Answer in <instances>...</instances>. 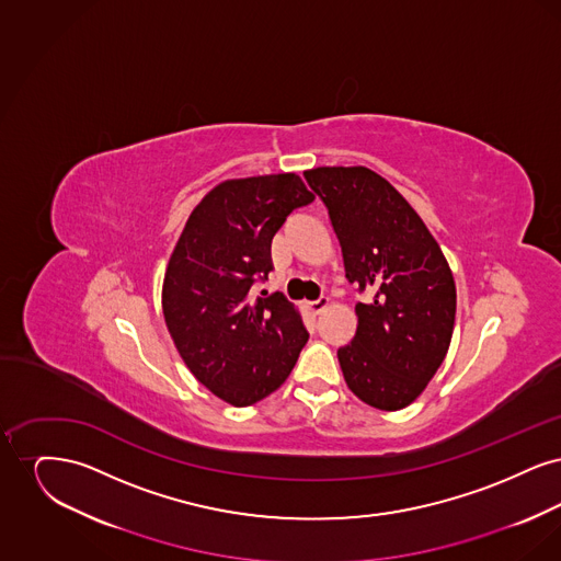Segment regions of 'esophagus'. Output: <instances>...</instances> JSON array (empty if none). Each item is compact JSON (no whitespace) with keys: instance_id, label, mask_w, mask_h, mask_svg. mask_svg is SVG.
Masks as SVG:
<instances>
[{"instance_id":"34e87169","label":"esophagus","mask_w":561,"mask_h":561,"mask_svg":"<svg viewBox=\"0 0 561 561\" xmlns=\"http://www.w3.org/2000/svg\"><path fill=\"white\" fill-rule=\"evenodd\" d=\"M328 302H330V300H328L325 296H320L318 300L307 302V307H309V311H311V313H316V316H318V313H321V311L328 307Z\"/></svg>"}]
</instances>
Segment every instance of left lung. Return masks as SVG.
Returning <instances> with one entry per match:
<instances>
[{"label": "left lung", "mask_w": 561, "mask_h": 561, "mask_svg": "<svg viewBox=\"0 0 561 561\" xmlns=\"http://www.w3.org/2000/svg\"><path fill=\"white\" fill-rule=\"evenodd\" d=\"M307 185L328 208L355 305L357 330L339 348L347 387L378 410L416 400L442 366L456 316V286L421 216L373 170L316 168Z\"/></svg>", "instance_id": "obj_1"}]
</instances>
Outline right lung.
<instances>
[{
    "mask_svg": "<svg viewBox=\"0 0 561 561\" xmlns=\"http://www.w3.org/2000/svg\"><path fill=\"white\" fill-rule=\"evenodd\" d=\"M313 195L296 174L214 187L188 216L163 277L168 332L193 376L216 398L252 405L293 373L309 341L279 293L252 296L273 271L271 240Z\"/></svg>",
    "mask_w": 561,
    "mask_h": 561,
    "instance_id": "obj_1",
    "label": "right lung"
}]
</instances>
